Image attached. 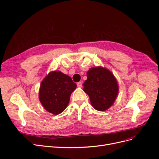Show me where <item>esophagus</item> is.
Segmentation results:
<instances>
[{
  "mask_svg": "<svg viewBox=\"0 0 159 159\" xmlns=\"http://www.w3.org/2000/svg\"><path fill=\"white\" fill-rule=\"evenodd\" d=\"M77 85H78V87L79 88H81V86H82V82H81V81H80V82L77 84Z\"/></svg>",
  "mask_w": 159,
  "mask_h": 159,
  "instance_id": "esophagus-1",
  "label": "esophagus"
}]
</instances>
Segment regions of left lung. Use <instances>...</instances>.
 <instances>
[{
  "label": "left lung",
  "instance_id": "1",
  "mask_svg": "<svg viewBox=\"0 0 159 159\" xmlns=\"http://www.w3.org/2000/svg\"><path fill=\"white\" fill-rule=\"evenodd\" d=\"M84 91L90 99L91 105L99 111L109 109L115 102L118 94L117 81L109 70L95 67L88 70Z\"/></svg>",
  "mask_w": 159,
  "mask_h": 159
}]
</instances>
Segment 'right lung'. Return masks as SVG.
Instances as JSON below:
<instances>
[{
  "instance_id": "obj_1",
  "label": "right lung",
  "mask_w": 159,
  "mask_h": 159,
  "mask_svg": "<svg viewBox=\"0 0 159 159\" xmlns=\"http://www.w3.org/2000/svg\"><path fill=\"white\" fill-rule=\"evenodd\" d=\"M77 85L68 75L60 71H53L42 80L39 99L48 111L58 115L68 106L71 93Z\"/></svg>"
}]
</instances>
